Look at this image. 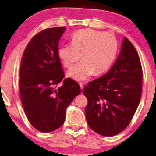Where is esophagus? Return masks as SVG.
<instances>
[{
    "mask_svg": "<svg viewBox=\"0 0 156 156\" xmlns=\"http://www.w3.org/2000/svg\"><path fill=\"white\" fill-rule=\"evenodd\" d=\"M79 85H80V89H81V90H83V87H84V85H83V83H79Z\"/></svg>",
    "mask_w": 156,
    "mask_h": 156,
    "instance_id": "1",
    "label": "esophagus"
}]
</instances>
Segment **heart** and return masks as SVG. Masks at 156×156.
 Listing matches in <instances>:
<instances>
[{"label": "heart", "mask_w": 156, "mask_h": 156, "mask_svg": "<svg viewBox=\"0 0 156 156\" xmlns=\"http://www.w3.org/2000/svg\"><path fill=\"white\" fill-rule=\"evenodd\" d=\"M71 44L61 45L58 54L66 68H71L80 58L83 60L69 71L68 76L81 81L92 74L104 73L115 60L117 53V38L111 33L84 28L74 32Z\"/></svg>", "instance_id": "heart-1"}]
</instances>
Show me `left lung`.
Segmentation results:
<instances>
[{
    "label": "left lung",
    "instance_id": "8db88e82",
    "mask_svg": "<svg viewBox=\"0 0 156 156\" xmlns=\"http://www.w3.org/2000/svg\"><path fill=\"white\" fill-rule=\"evenodd\" d=\"M142 76L137 52L125 37L120 54L108 73L89 83L83 90L88 101L86 119L94 131L114 136L128 126L139 105Z\"/></svg>",
    "mask_w": 156,
    "mask_h": 156
}]
</instances>
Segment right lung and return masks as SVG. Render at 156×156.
<instances>
[{"instance_id":"add662e5","label":"right lung","mask_w":156,"mask_h":156,"mask_svg":"<svg viewBox=\"0 0 156 156\" xmlns=\"http://www.w3.org/2000/svg\"><path fill=\"white\" fill-rule=\"evenodd\" d=\"M66 27L45 29L36 34L23 52L19 89L26 117L39 131L49 133L65 122L66 109L80 93L78 83L65 78L58 54ZM62 81L63 82H61ZM63 85L56 87L61 82Z\"/></svg>"}]
</instances>
